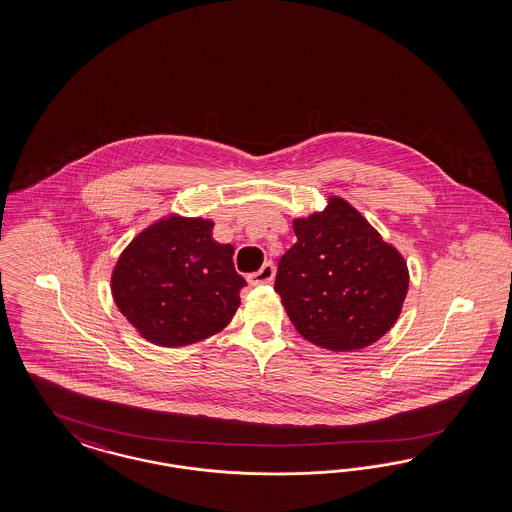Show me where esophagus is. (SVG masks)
<instances>
[{
  "mask_svg": "<svg viewBox=\"0 0 512 512\" xmlns=\"http://www.w3.org/2000/svg\"><path fill=\"white\" fill-rule=\"evenodd\" d=\"M274 276H276L274 263H264L257 272L249 274L248 281L251 285H264V283H272Z\"/></svg>",
  "mask_w": 512,
  "mask_h": 512,
  "instance_id": "obj_1",
  "label": "esophagus"
}]
</instances>
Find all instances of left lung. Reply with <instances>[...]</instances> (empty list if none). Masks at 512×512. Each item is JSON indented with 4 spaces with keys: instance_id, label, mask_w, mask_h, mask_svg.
I'll return each instance as SVG.
<instances>
[{
    "instance_id": "1",
    "label": "left lung",
    "mask_w": 512,
    "mask_h": 512,
    "mask_svg": "<svg viewBox=\"0 0 512 512\" xmlns=\"http://www.w3.org/2000/svg\"><path fill=\"white\" fill-rule=\"evenodd\" d=\"M293 227L296 242L279 259L274 291L298 334L332 351L383 338L409 287L398 249L340 197Z\"/></svg>"
}]
</instances>
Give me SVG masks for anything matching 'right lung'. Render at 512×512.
I'll return each mask as SVG.
<instances>
[{"instance_id": "right-lung-1", "label": "right lung", "mask_w": 512, "mask_h": 512, "mask_svg": "<svg viewBox=\"0 0 512 512\" xmlns=\"http://www.w3.org/2000/svg\"><path fill=\"white\" fill-rule=\"evenodd\" d=\"M214 223L171 216L125 248L112 272V296L142 338L163 347L204 340L231 323L246 285L231 244L212 238Z\"/></svg>"}]
</instances>
